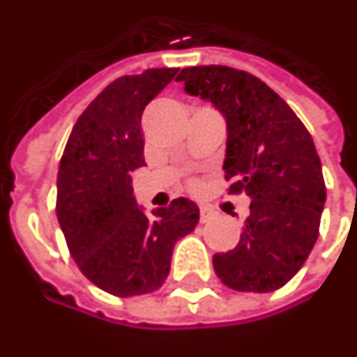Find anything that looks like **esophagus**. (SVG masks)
Segmentation results:
<instances>
[{
    "label": "esophagus",
    "instance_id": "obj_1",
    "mask_svg": "<svg viewBox=\"0 0 357 357\" xmlns=\"http://www.w3.org/2000/svg\"><path fill=\"white\" fill-rule=\"evenodd\" d=\"M199 214H201V222H208L216 213H214L211 206H206V204H201V211H199Z\"/></svg>",
    "mask_w": 357,
    "mask_h": 357
}]
</instances>
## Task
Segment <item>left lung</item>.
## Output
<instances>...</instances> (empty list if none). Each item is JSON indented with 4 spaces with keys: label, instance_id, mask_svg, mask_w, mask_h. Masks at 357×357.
I'll use <instances>...</instances> for the list:
<instances>
[{
    "label": "left lung",
    "instance_id": "8db88e82",
    "mask_svg": "<svg viewBox=\"0 0 357 357\" xmlns=\"http://www.w3.org/2000/svg\"><path fill=\"white\" fill-rule=\"evenodd\" d=\"M178 81L222 114L230 193L243 191L251 201L238 245L213 257L214 273L231 290H278L319 236L326 189L313 139L290 106L248 71L185 67Z\"/></svg>",
    "mask_w": 357,
    "mask_h": 357
}]
</instances>
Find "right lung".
<instances>
[{
	"instance_id": "1",
	"label": "right lung",
	"mask_w": 357,
	"mask_h": 357,
	"mask_svg": "<svg viewBox=\"0 0 357 357\" xmlns=\"http://www.w3.org/2000/svg\"><path fill=\"white\" fill-rule=\"evenodd\" d=\"M178 71L146 69L108 84L77 119L59 162L56 213L71 257L92 284L119 298L158 290L176 241L199 224L187 197L146 214L131 181L146 166L144 108Z\"/></svg>"
}]
</instances>
